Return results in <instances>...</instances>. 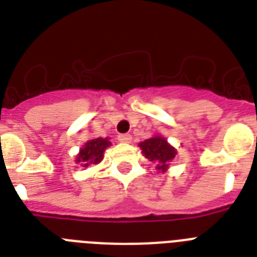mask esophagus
Listing matches in <instances>:
<instances>
[{
	"label": "esophagus",
	"mask_w": 257,
	"mask_h": 257,
	"mask_svg": "<svg viewBox=\"0 0 257 257\" xmlns=\"http://www.w3.org/2000/svg\"><path fill=\"white\" fill-rule=\"evenodd\" d=\"M117 140L120 142H122V144H128V142H131V140H132V136L131 135H118Z\"/></svg>",
	"instance_id": "obj_1"
}]
</instances>
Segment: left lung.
Instances as JSON below:
<instances>
[{
  "label": "left lung",
  "mask_w": 257,
  "mask_h": 257,
  "mask_svg": "<svg viewBox=\"0 0 257 257\" xmlns=\"http://www.w3.org/2000/svg\"><path fill=\"white\" fill-rule=\"evenodd\" d=\"M140 148L142 150V154L150 162H158L157 169L165 171L169 167V163L175 158V149L170 146L163 137L155 136L153 139H149L146 141L140 144Z\"/></svg>",
  "instance_id": "1"
}]
</instances>
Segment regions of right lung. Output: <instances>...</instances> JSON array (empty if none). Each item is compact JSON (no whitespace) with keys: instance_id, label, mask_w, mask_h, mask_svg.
Wrapping results in <instances>:
<instances>
[{"instance_id":"obj_1","label":"right lung","mask_w":257,"mask_h":257,"mask_svg":"<svg viewBox=\"0 0 257 257\" xmlns=\"http://www.w3.org/2000/svg\"><path fill=\"white\" fill-rule=\"evenodd\" d=\"M111 145V142L108 139H95L90 140L86 142L85 148L81 149L78 157H77V162H81L82 165L87 167L88 165H96L103 159V153H104L105 148H108Z\"/></svg>"}]
</instances>
